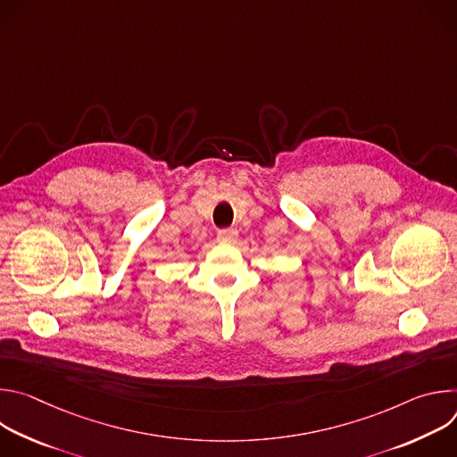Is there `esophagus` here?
<instances>
[{
  "instance_id": "34e87169",
  "label": "esophagus",
  "mask_w": 457,
  "mask_h": 457,
  "mask_svg": "<svg viewBox=\"0 0 457 457\" xmlns=\"http://www.w3.org/2000/svg\"><path fill=\"white\" fill-rule=\"evenodd\" d=\"M238 238V231L235 228H229V229H220L217 233V240L220 244H235Z\"/></svg>"
}]
</instances>
